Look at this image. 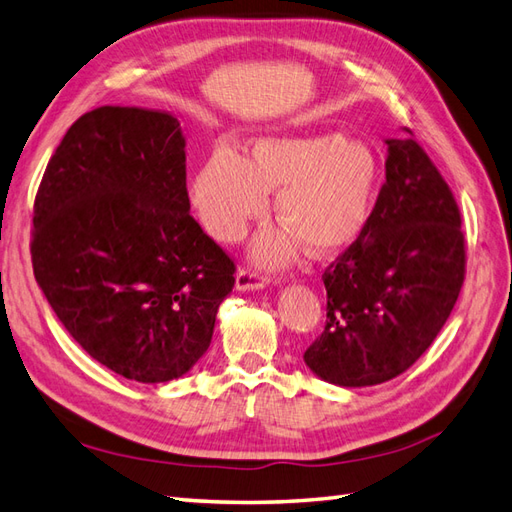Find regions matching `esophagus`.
Listing matches in <instances>:
<instances>
[{
  "instance_id": "obj_1",
  "label": "esophagus",
  "mask_w": 512,
  "mask_h": 512,
  "mask_svg": "<svg viewBox=\"0 0 512 512\" xmlns=\"http://www.w3.org/2000/svg\"><path fill=\"white\" fill-rule=\"evenodd\" d=\"M266 285H268V279H264L261 274L248 268H240L238 274H235V290L238 292H257V290H264Z\"/></svg>"
}]
</instances>
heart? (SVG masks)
Returning a JSON list of instances; mask_svg holds the SVG:
<instances>
[{
  "mask_svg": "<svg viewBox=\"0 0 512 512\" xmlns=\"http://www.w3.org/2000/svg\"><path fill=\"white\" fill-rule=\"evenodd\" d=\"M378 160L342 134L257 138L251 157L220 144L192 179V205L214 240L233 244L266 209L274 192L281 225L261 231L253 257L281 268L307 246L313 255L346 251L365 231L378 194Z\"/></svg>",
  "mask_w": 512,
  "mask_h": 512,
  "instance_id": "heart-1",
  "label": "heart"
}]
</instances>
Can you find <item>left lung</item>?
<instances>
[{
    "label": "left lung",
    "instance_id": "obj_1",
    "mask_svg": "<svg viewBox=\"0 0 512 512\" xmlns=\"http://www.w3.org/2000/svg\"><path fill=\"white\" fill-rule=\"evenodd\" d=\"M385 186L368 227L324 272L326 326L307 368L337 387L391 381L424 355L465 279L458 205L411 138H387Z\"/></svg>",
    "mask_w": 512,
    "mask_h": 512
}]
</instances>
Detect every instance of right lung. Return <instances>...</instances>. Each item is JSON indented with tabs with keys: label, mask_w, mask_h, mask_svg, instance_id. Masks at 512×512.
Instances as JSON below:
<instances>
[{
	"label": "right lung",
	"mask_w": 512,
	"mask_h": 512,
	"mask_svg": "<svg viewBox=\"0 0 512 512\" xmlns=\"http://www.w3.org/2000/svg\"><path fill=\"white\" fill-rule=\"evenodd\" d=\"M32 266L64 329L138 383H166L212 344L233 261L190 216L186 136L166 112H86L34 201Z\"/></svg>",
	"instance_id": "1"
}]
</instances>
